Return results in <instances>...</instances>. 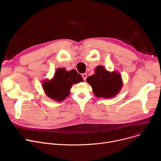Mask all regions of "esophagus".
Masks as SVG:
<instances>
[{
    "label": "esophagus",
    "mask_w": 161,
    "mask_h": 161,
    "mask_svg": "<svg viewBox=\"0 0 161 161\" xmlns=\"http://www.w3.org/2000/svg\"><path fill=\"white\" fill-rule=\"evenodd\" d=\"M82 78H83L84 81H86V78H87V74H86V73L82 74Z\"/></svg>",
    "instance_id": "34e87169"
}]
</instances>
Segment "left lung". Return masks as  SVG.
Wrapping results in <instances>:
<instances>
[{"instance_id":"8db88e82","label":"left lung","mask_w":161,"mask_h":161,"mask_svg":"<svg viewBox=\"0 0 161 161\" xmlns=\"http://www.w3.org/2000/svg\"><path fill=\"white\" fill-rule=\"evenodd\" d=\"M86 80L97 97H114L122 87L121 75L115 72H109L102 66H98L95 73L89 76Z\"/></svg>"}]
</instances>
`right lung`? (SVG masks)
I'll return each instance as SVG.
<instances>
[{"label":"right lung","instance_id":"1","mask_svg":"<svg viewBox=\"0 0 161 161\" xmlns=\"http://www.w3.org/2000/svg\"><path fill=\"white\" fill-rule=\"evenodd\" d=\"M82 81L81 75L75 70L66 71L64 69H58L54 78L50 81H44L42 86L47 97L61 101L69 95L70 89L74 83Z\"/></svg>","mask_w":161,"mask_h":161}]
</instances>
